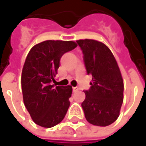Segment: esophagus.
<instances>
[{"mask_svg":"<svg viewBox=\"0 0 146 146\" xmlns=\"http://www.w3.org/2000/svg\"><path fill=\"white\" fill-rule=\"evenodd\" d=\"M72 90H73V92H74V93H76V92H77V91L79 90V88H78V87H73V88H72Z\"/></svg>","mask_w":146,"mask_h":146,"instance_id":"obj_1","label":"esophagus"}]
</instances>
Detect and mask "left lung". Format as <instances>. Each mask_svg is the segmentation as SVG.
<instances>
[{"instance_id": "8db88e82", "label": "left lung", "mask_w": 146, "mask_h": 146, "mask_svg": "<svg viewBox=\"0 0 146 146\" xmlns=\"http://www.w3.org/2000/svg\"><path fill=\"white\" fill-rule=\"evenodd\" d=\"M88 75L93 76L91 87L84 90L82 102L88 123L106 127L119 117L123 100V81L115 57L110 48L94 40H79Z\"/></svg>"}]
</instances>
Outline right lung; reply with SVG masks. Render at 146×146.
I'll use <instances>...</instances> for the list:
<instances>
[{"instance_id":"right-lung-1","label":"right lung","mask_w":146,"mask_h":146,"mask_svg":"<svg viewBox=\"0 0 146 146\" xmlns=\"http://www.w3.org/2000/svg\"><path fill=\"white\" fill-rule=\"evenodd\" d=\"M77 46L74 41L45 40L33 46L22 71V91L32 120L43 127H52L64 119L70 106L72 87L53 84L60 59Z\"/></svg>"}]
</instances>
